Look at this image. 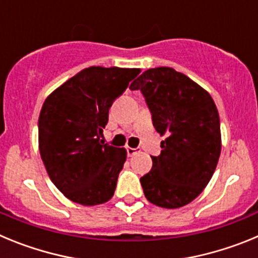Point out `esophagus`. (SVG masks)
I'll list each match as a JSON object with an SVG mask.
<instances>
[{"mask_svg": "<svg viewBox=\"0 0 258 258\" xmlns=\"http://www.w3.org/2000/svg\"><path fill=\"white\" fill-rule=\"evenodd\" d=\"M137 149H132V147H126V154H127V156L131 157V156H133V155H136L137 154Z\"/></svg>", "mask_w": 258, "mask_h": 258, "instance_id": "esophagus-1", "label": "esophagus"}]
</instances>
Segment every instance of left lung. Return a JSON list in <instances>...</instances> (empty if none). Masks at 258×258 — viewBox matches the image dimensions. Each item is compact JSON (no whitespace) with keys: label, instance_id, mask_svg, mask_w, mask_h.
I'll list each match as a JSON object with an SVG mask.
<instances>
[{"label":"left lung","instance_id":"obj_1","mask_svg":"<svg viewBox=\"0 0 258 258\" xmlns=\"http://www.w3.org/2000/svg\"><path fill=\"white\" fill-rule=\"evenodd\" d=\"M141 90L157 133L165 136L152 169L141 177L145 197L161 208H179L206 188L221 154L217 107L202 86L169 67L145 71L129 86Z\"/></svg>","mask_w":258,"mask_h":258}]
</instances>
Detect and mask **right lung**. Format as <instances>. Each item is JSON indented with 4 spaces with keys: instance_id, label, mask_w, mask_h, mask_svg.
Listing matches in <instances>:
<instances>
[{
    "instance_id": "right-lung-1",
    "label": "right lung",
    "mask_w": 258,
    "mask_h": 258,
    "mask_svg": "<svg viewBox=\"0 0 258 258\" xmlns=\"http://www.w3.org/2000/svg\"><path fill=\"white\" fill-rule=\"evenodd\" d=\"M140 68L89 67L45 99L38 117V149L52 183L81 206L113 197L125 149L101 140L116 98Z\"/></svg>"
}]
</instances>
